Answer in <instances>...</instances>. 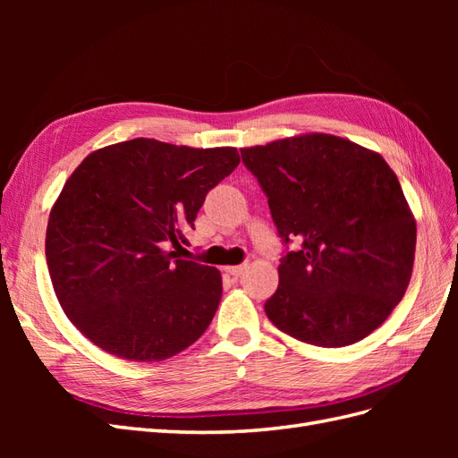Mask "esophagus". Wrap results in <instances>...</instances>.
Segmentation results:
<instances>
[{
    "mask_svg": "<svg viewBox=\"0 0 458 458\" xmlns=\"http://www.w3.org/2000/svg\"><path fill=\"white\" fill-rule=\"evenodd\" d=\"M248 267V263H242V266H227L225 267V273L227 275H233V276H241Z\"/></svg>",
    "mask_w": 458,
    "mask_h": 458,
    "instance_id": "obj_1",
    "label": "esophagus"
}]
</instances>
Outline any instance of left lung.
Wrapping results in <instances>:
<instances>
[{"label":"left lung","mask_w":458,"mask_h":458,"mask_svg":"<svg viewBox=\"0 0 458 458\" xmlns=\"http://www.w3.org/2000/svg\"><path fill=\"white\" fill-rule=\"evenodd\" d=\"M241 155L284 242L301 241L281 261L269 321L321 348L369 336L405 296L417 246V221L394 170L378 152L330 133Z\"/></svg>","instance_id":"8db88e82"}]
</instances>
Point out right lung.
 I'll list each match as a JSON object with an SVG mask.
<instances>
[{
  "instance_id": "1",
  "label": "right lung",
  "mask_w": 458,
  "mask_h": 458,
  "mask_svg": "<svg viewBox=\"0 0 458 458\" xmlns=\"http://www.w3.org/2000/svg\"><path fill=\"white\" fill-rule=\"evenodd\" d=\"M241 162L234 147L192 148L137 137L93 150L66 179L46 233L63 311L97 348L165 361L195 344L221 300V273L182 248L200 206Z\"/></svg>"
}]
</instances>
